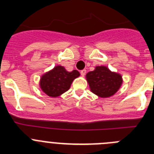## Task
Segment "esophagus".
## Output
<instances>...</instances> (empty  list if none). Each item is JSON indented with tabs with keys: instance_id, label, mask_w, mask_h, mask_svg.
Returning <instances> with one entry per match:
<instances>
[{
	"instance_id": "34e87169",
	"label": "esophagus",
	"mask_w": 154,
	"mask_h": 154,
	"mask_svg": "<svg viewBox=\"0 0 154 154\" xmlns=\"http://www.w3.org/2000/svg\"><path fill=\"white\" fill-rule=\"evenodd\" d=\"M85 73H86V70L85 69H83V70L81 71V75L82 76H84L85 75Z\"/></svg>"
}]
</instances>
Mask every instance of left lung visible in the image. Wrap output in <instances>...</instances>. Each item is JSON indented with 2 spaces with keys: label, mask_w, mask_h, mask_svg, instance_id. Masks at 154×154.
Returning a JSON list of instances; mask_svg holds the SVG:
<instances>
[{
  "label": "left lung",
  "mask_w": 154,
  "mask_h": 154,
  "mask_svg": "<svg viewBox=\"0 0 154 154\" xmlns=\"http://www.w3.org/2000/svg\"><path fill=\"white\" fill-rule=\"evenodd\" d=\"M86 80L91 92L101 98L113 96L123 82L120 75L111 72L106 66H96L95 70L87 73Z\"/></svg>",
  "instance_id": "1"
}]
</instances>
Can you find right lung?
Segmentation results:
<instances>
[{
	"label": "right lung",
	"instance_id": "add662e5",
	"mask_svg": "<svg viewBox=\"0 0 154 154\" xmlns=\"http://www.w3.org/2000/svg\"><path fill=\"white\" fill-rule=\"evenodd\" d=\"M79 75L77 70L68 72L63 66L57 65L42 76L40 87L48 96L58 97L69 90L73 80Z\"/></svg>",
	"mask_w": 154,
	"mask_h": 154
}]
</instances>
